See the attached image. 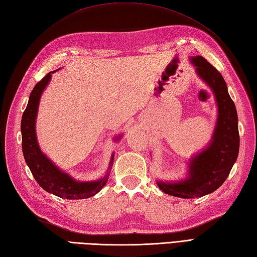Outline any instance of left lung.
I'll return each mask as SVG.
<instances>
[{
  "label": "left lung",
  "instance_id": "8db88e82",
  "mask_svg": "<svg viewBox=\"0 0 257 257\" xmlns=\"http://www.w3.org/2000/svg\"><path fill=\"white\" fill-rule=\"evenodd\" d=\"M192 61L197 73L213 91L219 115L209 147L190 160L187 180L180 183L158 182L163 193L181 198H198L218 189L229 176L240 148L235 105L223 76L204 57L197 56Z\"/></svg>",
  "mask_w": 257,
  "mask_h": 257
}]
</instances>
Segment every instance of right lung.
I'll use <instances>...</instances> for the list:
<instances>
[{
	"label": "right lung",
	"mask_w": 257,
	"mask_h": 257,
	"mask_svg": "<svg viewBox=\"0 0 257 257\" xmlns=\"http://www.w3.org/2000/svg\"><path fill=\"white\" fill-rule=\"evenodd\" d=\"M51 73H48L35 85L29 96L25 111L22 117V148L26 163L41 187L46 192L56 195L64 199H84L97 194L107 183V174L104 178L96 182L80 183L74 181L68 174L61 172L51 161L40 151L36 138L35 121L37 116L39 99L48 82L50 81ZM120 137V136H119ZM114 156L110 161V166Z\"/></svg>",
	"instance_id": "1"
}]
</instances>
